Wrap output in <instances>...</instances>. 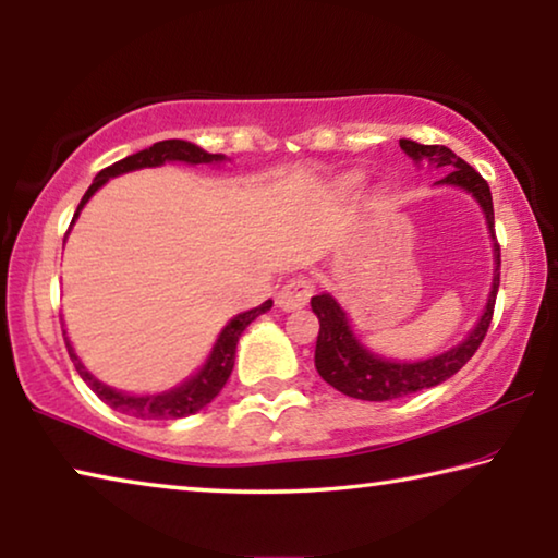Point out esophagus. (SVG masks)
Instances as JSON below:
<instances>
[{"instance_id":"obj_1","label":"esophagus","mask_w":558,"mask_h":558,"mask_svg":"<svg viewBox=\"0 0 558 558\" xmlns=\"http://www.w3.org/2000/svg\"><path fill=\"white\" fill-rule=\"evenodd\" d=\"M315 286L307 278H292L288 286H282L278 292V305L282 310H300L307 305V300L313 298Z\"/></svg>"}]
</instances>
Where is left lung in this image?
I'll list each match as a JSON object with an SVG mask.
<instances>
[{"mask_svg": "<svg viewBox=\"0 0 558 558\" xmlns=\"http://www.w3.org/2000/svg\"><path fill=\"white\" fill-rule=\"evenodd\" d=\"M399 145L415 165L430 162L436 167H450V172L436 184L465 189L483 206L489 235L495 241L493 288H489L485 313L477 319L475 329L468 335L465 342H460L458 347H452L438 356L423 359V362H391V359H381L379 354L369 352V349L359 342L344 310L339 307V302L329 292H323V295H315L310 300L313 313L319 319V335L315 347V366L319 376L329 386H335L337 391L362 401L401 399V396L438 386L450 379L452 374H458L470 362V356L477 352V347L483 344L489 323H493L499 288V245L495 239V209L493 194H489L485 179L465 159H460L452 149L442 145H418L413 140H399Z\"/></svg>", "mask_w": 558, "mask_h": 558, "instance_id": "1", "label": "left lung"}]
</instances>
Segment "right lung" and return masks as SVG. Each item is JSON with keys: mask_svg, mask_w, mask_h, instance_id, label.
<instances>
[{"mask_svg": "<svg viewBox=\"0 0 558 558\" xmlns=\"http://www.w3.org/2000/svg\"><path fill=\"white\" fill-rule=\"evenodd\" d=\"M223 159H226L223 155H209V153H204L202 147L184 143V140H162V143H155L153 147L143 149V153L130 155L125 159H120V162L106 167L102 172H98V177L93 179V184L88 186V192L83 194L78 209H75V214H73V221L78 219L83 206L88 204L90 196L96 194L110 177L135 172V169H143V167H159L165 162L209 165V162H223ZM270 307H272V300H266L263 305L235 315L231 323L221 329V335H219V339H216L209 359H206V364L192 376V379H186L184 384L174 386V389L162 391V393H153V396L122 393V391L110 389V386H106V384H100L96 376H93L86 366L81 364V359L75 356L65 332H63V339H65V349H69L75 372L81 374V379L86 381L90 389L98 393V399L106 401L112 411L135 415V418H143V421H172V418H184V415L196 413L199 409H204L206 403H211L216 396H219L223 384L229 381V376L233 372L235 344H239V337L243 335V329L248 327L258 315L268 313Z\"/></svg>", "mask_w": 558, "mask_h": 558, "instance_id": "right-lung-1", "label": "right lung"}]
</instances>
